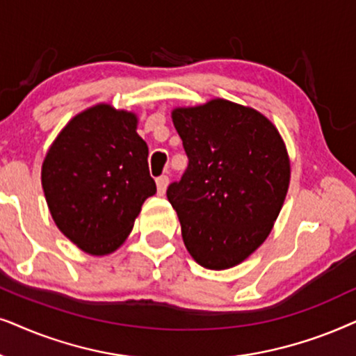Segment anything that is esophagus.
I'll return each mask as SVG.
<instances>
[{"label":"esophagus","mask_w":356,"mask_h":356,"mask_svg":"<svg viewBox=\"0 0 356 356\" xmlns=\"http://www.w3.org/2000/svg\"><path fill=\"white\" fill-rule=\"evenodd\" d=\"M168 184H169L168 175H159V177L156 179V186H158V193H159V195H164L165 188H168Z\"/></svg>","instance_id":"obj_1"}]
</instances>
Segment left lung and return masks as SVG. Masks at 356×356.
<instances>
[{
	"label": "left lung",
	"instance_id": "obj_1",
	"mask_svg": "<svg viewBox=\"0 0 356 356\" xmlns=\"http://www.w3.org/2000/svg\"><path fill=\"white\" fill-rule=\"evenodd\" d=\"M172 122L188 158L168 187L184 244L203 267H234L267 239L282 210L290 184L285 143L262 113L225 99L175 108Z\"/></svg>",
	"mask_w": 356,
	"mask_h": 356
}]
</instances>
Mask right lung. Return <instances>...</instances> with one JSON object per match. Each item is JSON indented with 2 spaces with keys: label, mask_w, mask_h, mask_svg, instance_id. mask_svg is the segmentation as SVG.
Segmentation results:
<instances>
[{
  "label": "right lung",
  "mask_w": 356,
  "mask_h": 356,
  "mask_svg": "<svg viewBox=\"0 0 356 356\" xmlns=\"http://www.w3.org/2000/svg\"><path fill=\"white\" fill-rule=\"evenodd\" d=\"M42 187L71 243L92 255L115 250L156 193L136 117L106 104L76 115L45 156Z\"/></svg>",
  "instance_id": "obj_1"
}]
</instances>
